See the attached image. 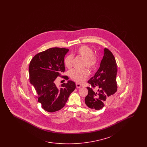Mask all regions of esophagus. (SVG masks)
<instances>
[{"instance_id": "34e87169", "label": "esophagus", "mask_w": 147, "mask_h": 147, "mask_svg": "<svg viewBox=\"0 0 147 147\" xmlns=\"http://www.w3.org/2000/svg\"><path fill=\"white\" fill-rule=\"evenodd\" d=\"M82 86V85L81 84H79V83H76V87L77 88H80Z\"/></svg>"}]
</instances>
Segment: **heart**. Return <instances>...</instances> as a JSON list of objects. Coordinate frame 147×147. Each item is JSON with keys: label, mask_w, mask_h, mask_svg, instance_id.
<instances>
[{"label": "heart", "mask_w": 147, "mask_h": 147, "mask_svg": "<svg viewBox=\"0 0 147 147\" xmlns=\"http://www.w3.org/2000/svg\"><path fill=\"white\" fill-rule=\"evenodd\" d=\"M76 52L79 56L84 58V67H87L90 69H93L95 68L97 64V58L94 55L93 51L90 47L85 45L82 46L77 49ZM73 56L67 55L64 59L65 66L68 68H70L73 65ZM69 75L73 80L77 83H82L89 76V72L87 69L83 70L73 69L69 71Z\"/></svg>", "instance_id": "heart-1"}]
</instances>
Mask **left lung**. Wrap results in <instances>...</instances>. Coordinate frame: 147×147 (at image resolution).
<instances>
[{
    "mask_svg": "<svg viewBox=\"0 0 147 147\" xmlns=\"http://www.w3.org/2000/svg\"><path fill=\"white\" fill-rule=\"evenodd\" d=\"M104 55L99 69L88 82L91 87H87L88 94L85 98L86 105L96 110L102 109L106 100L113 95L117 89V68L115 58L112 52L106 48ZM94 88L96 89L94 90Z\"/></svg>",
    "mask_w": 147,
    "mask_h": 147,
    "instance_id": "1",
    "label": "left lung"
}]
</instances>
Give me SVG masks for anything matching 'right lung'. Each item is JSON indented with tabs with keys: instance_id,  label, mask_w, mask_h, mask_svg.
Masks as SVG:
<instances>
[{
	"instance_id": "1",
	"label": "right lung",
	"mask_w": 147,
	"mask_h": 147,
	"mask_svg": "<svg viewBox=\"0 0 147 147\" xmlns=\"http://www.w3.org/2000/svg\"><path fill=\"white\" fill-rule=\"evenodd\" d=\"M69 50L51 48L35 55L30 63V82L37 92L38 102L47 112H56L62 109L76 89V84L71 80L61 84L59 88L55 83L56 78L65 71L64 59ZM62 77L68 79L67 76Z\"/></svg>"
}]
</instances>
